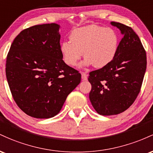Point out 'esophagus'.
Here are the masks:
<instances>
[{"label": "esophagus", "instance_id": "esophagus-1", "mask_svg": "<svg viewBox=\"0 0 153 153\" xmlns=\"http://www.w3.org/2000/svg\"><path fill=\"white\" fill-rule=\"evenodd\" d=\"M81 78H82V80H88V76H87V75H86V73H81Z\"/></svg>", "mask_w": 153, "mask_h": 153}]
</instances>
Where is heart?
<instances>
[{
	"instance_id": "heart-1",
	"label": "heart",
	"mask_w": 153,
	"mask_h": 153,
	"mask_svg": "<svg viewBox=\"0 0 153 153\" xmlns=\"http://www.w3.org/2000/svg\"><path fill=\"white\" fill-rule=\"evenodd\" d=\"M70 41L61 44L60 52L64 62L71 67L77 65L83 53L85 59L80 68H104L114 59L119 47L118 35L114 29L94 24L74 29Z\"/></svg>"
}]
</instances>
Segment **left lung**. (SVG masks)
Returning a JSON list of instances; mask_svg holds the SVG:
<instances>
[{
  "label": "left lung",
  "instance_id": "8db88e82",
  "mask_svg": "<svg viewBox=\"0 0 153 153\" xmlns=\"http://www.w3.org/2000/svg\"><path fill=\"white\" fill-rule=\"evenodd\" d=\"M123 38L114 59L108 65L89 73V99L94 109L103 116L127 110L140 93L146 71V52L131 27L112 22Z\"/></svg>",
  "mask_w": 153,
  "mask_h": 153
}]
</instances>
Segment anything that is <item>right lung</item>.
<instances>
[{"instance_id": "right-lung-1", "label": "right lung", "mask_w": 153, "mask_h": 153, "mask_svg": "<svg viewBox=\"0 0 153 153\" xmlns=\"http://www.w3.org/2000/svg\"><path fill=\"white\" fill-rule=\"evenodd\" d=\"M59 29L52 23L24 29L7 56L6 78L13 99L34 118L57 115L81 80L80 73L62 60Z\"/></svg>"}]
</instances>
